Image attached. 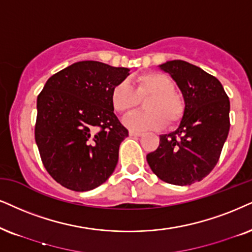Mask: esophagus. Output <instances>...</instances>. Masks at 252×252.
Masks as SVG:
<instances>
[{
  "instance_id": "obj_1",
  "label": "esophagus",
  "mask_w": 252,
  "mask_h": 252,
  "mask_svg": "<svg viewBox=\"0 0 252 252\" xmlns=\"http://www.w3.org/2000/svg\"><path fill=\"white\" fill-rule=\"evenodd\" d=\"M129 135L130 136H133V137H141L143 133L142 132H137V131H133V130H130L129 131Z\"/></svg>"
}]
</instances>
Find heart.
Returning a JSON list of instances; mask_svg holds the SVG:
<instances>
[{
    "label": "heart",
    "mask_w": 252,
    "mask_h": 252,
    "mask_svg": "<svg viewBox=\"0 0 252 252\" xmlns=\"http://www.w3.org/2000/svg\"><path fill=\"white\" fill-rule=\"evenodd\" d=\"M176 84L160 72L143 73L136 78V87L126 80L119 81L110 91V103L117 113L126 114L145 100L146 111L129 114L123 119L126 128L137 131L174 126L183 119L185 104L176 92Z\"/></svg>",
    "instance_id": "heart-1"
}]
</instances>
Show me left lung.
Segmentation results:
<instances>
[{
	"label": "left lung",
	"instance_id": "1",
	"mask_svg": "<svg viewBox=\"0 0 252 252\" xmlns=\"http://www.w3.org/2000/svg\"><path fill=\"white\" fill-rule=\"evenodd\" d=\"M159 68L176 81L185 110L178 129L160 135L158 149L146 160L165 183L192 185L208 176L219 161L230 128V102L221 82L195 65L171 60Z\"/></svg>",
	"mask_w": 252,
	"mask_h": 252
}]
</instances>
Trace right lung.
<instances>
[{
    "mask_svg": "<svg viewBox=\"0 0 252 252\" xmlns=\"http://www.w3.org/2000/svg\"><path fill=\"white\" fill-rule=\"evenodd\" d=\"M130 69L86 60L53 74L37 97L34 139L50 176L86 192L106 183L128 130L114 114L110 91Z\"/></svg>",
    "mask_w": 252,
    "mask_h": 252,
    "instance_id": "right-lung-1",
    "label": "right lung"
}]
</instances>
